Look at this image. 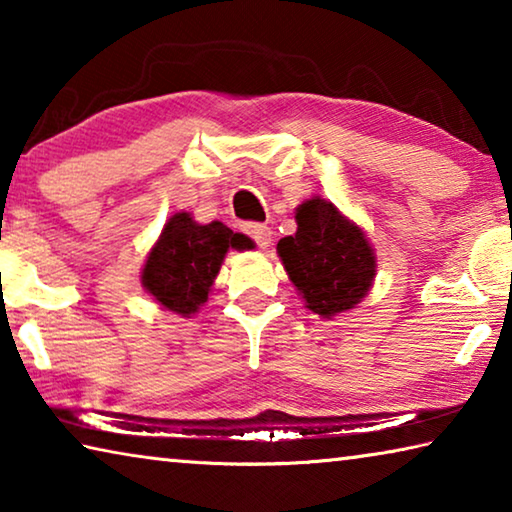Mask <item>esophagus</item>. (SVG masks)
<instances>
[{
    "label": "esophagus",
    "instance_id": "1",
    "mask_svg": "<svg viewBox=\"0 0 512 512\" xmlns=\"http://www.w3.org/2000/svg\"><path fill=\"white\" fill-rule=\"evenodd\" d=\"M244 232H246L250 239L255 241L259 248H266L268 244H271V239H273V230L268 228V225H264V223H246L244 225Z\"/></svg>",
    "mask_w": 512,
    "mask_h": 512
}]
</instances>
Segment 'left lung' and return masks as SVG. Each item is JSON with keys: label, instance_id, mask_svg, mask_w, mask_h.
Wrapping results in <instances>:
<instances>
[{"label": "left lung", "instance_id": "1", "mask_svg": "<svg viewBox=\"0 0 512 512\" xmlns=\"http://www.w3.org/2000/svg\"><path fill=\"white\" fill-rule=\"evenodd\" d=\"M296 223V235L280 239L277 255L307 309L332 318L357 307L377 275L363 230L320 196L298 205Z\"/></svg>", "mask_w": 512, "mask_h": 512}]
</instances>
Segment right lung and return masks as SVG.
<instances>
[{
  "instance_id": "add662e5",
  "label": "right lung",
  "mask_w": 512,
  "mask_h": 512,
  "mask_svg": "<svg viewBox=\"0 0 512 512\" xmlns=\"http://www.w3.org/2000/svg\"><path fill=\"white\" fill-rule=\"evenodd\" d=\"M253 246L221 221L196 223L178 212L164 225L142 268V284L164 309L189 318L207 302V293L221 271L230 248Z\"/></svg>"
}]
</instances>
